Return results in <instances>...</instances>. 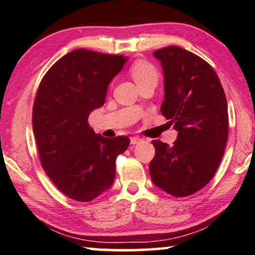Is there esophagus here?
I'll use <instances>...</instances> for the list:
<instances>
[{
    "label": "esophagus",
    "instance_id": "obj_1",
    "mask_svg": "<svg viewBox=\"0 0 255 255\" xmlns=\"http://www.w3.org/2000/svg\"><path fill=\"white\" fill-rule=\"evenodd\" d=\"M130 141H131L132 145H135V144L141 143V141H143V139H141V138H139V137H131Z\"/></svg>",
    "mask_w": 255,
    "mask_h": 255
}]
</instances>
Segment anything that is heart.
<instances>
[{
	"instance_id": "obj_1",
	"label": "heart",
	"mask_w": 255,
	"mask_h": 255,
	"mask_svg": "<svg viewBox=\"0 0 255 255\" xmlns=\"http://www.w3.org/2000/svg\"><path fill=\"white\" fill-rule=\"evenodd\" d=\"M131 75L133 77L135 83L144 81V79L156 77L157 71L156 69L150 63L146 61H138L135 62L131 68Z\"/></svg>"
}]
</instances>
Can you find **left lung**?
I'll return each instance as SVG.
<instances>
[{
    "label": "left lung",
    "instance_id": "1",
    "mask_svg": "<svg viewBox=\"0 0 255 255\" xmlns=\"http://www.w3.org/2000/svg\"><path fill=\"white\" fill-rule=\"evenodd\" d=\"M164 75L160 111L173 125V145L153 140L152 183L173 197L191 196L212 179L229 134L227 101L219 77L199 56L179 47L153 52Z\"/></svg>",
    "mask_w": 255,
    "mask_h": 255
}]
</instances>
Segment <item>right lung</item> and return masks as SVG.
<instances>
[{"mask_svg":"<svg viewBox=\"0 0 255 255\" xmlns=\"http://www.w3.org/2000/svg\"><path fill=\"white\" fill-rule=\"evenodd\" d=\"M128 57L77 49L59 58L39 84L32 110L42 166L71 199L91 201L112 186L116 158L127 150V135L105 138L88 118L103 107L109 84Z\"/></svg>","mask_w":255,"mask_h":255,"instance_id":"obj_1","label":"right lung"}]
</instances>
